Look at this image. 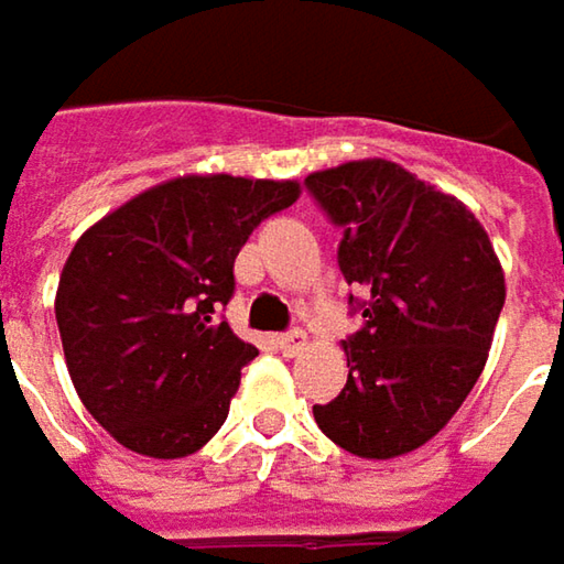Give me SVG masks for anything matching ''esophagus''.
<instances>
[{
  "label": "esophagus",
  "instance_id": "esophagus-1",
  "mask_svg": "<svg viewBox=\"0 0 564 564\" xmlns=\"http://www.w3.org/2000/svg\"><path fill=\"white\" fill-rule=\"evenodd\" d=\"M275 344H279V350H282L285 357H295V354L308 344V337H305V330H289V334H279Z\"/></svg>",
  "mask_w": 564,
  "mask_h": 564
}]
</instances>
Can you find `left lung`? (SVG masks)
<instances>
[{
    "label": "left lung",
    "mask_w": 564,
    "mask_h": 564,
    "mask_svg": "<svg viewBox=\"0 0 564 564\" xmlns=\"http://www.w3.org/2000/svg\"><path fill=\"white\" fill-rule=\"evenodd\" d=\"M344 227L340 272L364 289V327L344 340L347 387L315 405L317 429L367 460L432 442L474 389L507 302L503 265L458 197L387 159L308 175Z\"/></svg>",
    "instance_id": "left-lung-1"
}]
</instances>
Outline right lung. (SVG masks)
Here are the masks:
<instances>
[{"mask_svg":"<svg viewBox=\"0 0 564 564\" xmlns=\"http://www.w3.org/2000/svg\"><path fill=\"white\" fill-rule=\"evenodd\" d=\"M299 194V181L181 175L74 243L54 299L64 360L122 448L187 458L227 422L240 370L259 354L217 321L234 295V259Z\"/></svg>","mask_w":564,"mask_h":564,"instance_id":"right-lung-1","label":"right lung"}]
</instances>
